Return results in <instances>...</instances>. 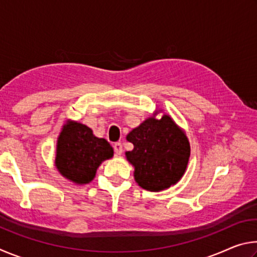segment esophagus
I'll return each mask as SVG.
<instances>
[{"label":"esophagus","instance_id":"1","mask_svg":"<svg viewBox=\"0 0 257 257\" xmlns=\"http://www.w3.org/2000/svg\"><path fill=\"white\" fill-rule=\"evenodd\" d=\"M113 149H114L116 155L122 154V145H121V143H115V144L113 145Z\"/></svg>","mask_w":257,"mask_h":257}]
</instances>
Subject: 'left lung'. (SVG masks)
Here are the masks:
<instances>
[{"instance_id": "1", "label": "left lung", "mask_w": 257, "mask_h": 257, "mask_svg": "<svg viewBox=\"0 0 257 257\" xmlns=\"http://www.w3.org/2000/svg\"><path fill=\"white\" fill-rule=\"evenodd\" d=\"M161 112L155 110L127 135L134 150L125 152V159L134 167L135 181L150 191L168 189L179 182L190 156L185 130L167 113L156 118Z\"/></svg>"}]
</instances>
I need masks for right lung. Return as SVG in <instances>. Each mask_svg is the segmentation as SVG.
<instances>
[{"instance_id":"obj_1","label":"right lung","mask_w":257,"mask_h":257,"mask_svg":"<svg viewBox=\"0 0 257 257\" xmlns=\"http://www.w3.org/2000/svg\"><path fill=\"white\" fill-rule=\"evenodd\" d=\"M113 153L106 139L95 136L86 124L69 119L56 141L54 164L69 181L87 185L96 176L99 165L113 158Z\"/></svg>"}]
</instances>
